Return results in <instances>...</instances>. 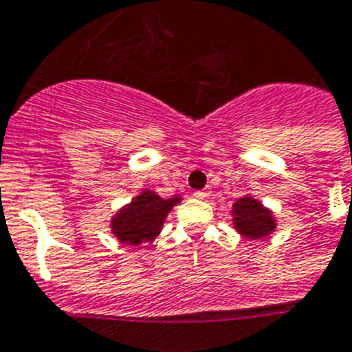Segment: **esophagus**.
I'll list each match as a JSON object with an SVG mask.
<instances>
[{"instance_id": "esophagus-1", "label": "esophagus", "mask_w": 352, "mask_h": 352, "mask_svg": "<svg viewBox=\"0 0 352 352\" xmlns=\"http://www.w3.org/2000/svg\"><path fill=\"white\" fill-rule=\"evenodd\" d=\"M192 196L196 199H207L209 198V190H196V192H192Z\"/></svg>"}]
</instances>
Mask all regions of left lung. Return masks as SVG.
Listing matches in <instances>:
<instances>
[{"mask_svg":"<svg viewBox=\"0 0 352 352\" xmlns=\"http://www.w3.org/2000/svg\"><path fill=\"white\" fill-rule=\"evenodd\" d=\"M230 214H232L234 229L249 240L265 238L276 229V218L272 214V210L267 209L265 205L252 196L236 199Z\"/></svg>","mask_w":352,"mask_h":352,"instance_id":"1","label":"left lung"}]
</instances>
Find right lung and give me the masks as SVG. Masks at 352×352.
Listing matches in <instances>:
<instances>
[{
  "label": "right lung",
  "mask_w": 352,
  "mask_h": 352,
  "mask_svg": "<svg viewBox=\"0 0 352 352\" xmlns=\"http://www.w3.org/2000/svg\"><path fill=\"white\" fill-rule=\"evenodd\" d=\"M182 201V196L162 198L154 190H142L131 204L123 205L112 216L111 230L118 240L127 245H142L153 241L162 232L163 221Z\"/></svg>",
  "instance_id": "1"
}]
</instances>
